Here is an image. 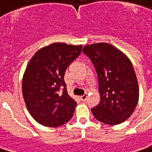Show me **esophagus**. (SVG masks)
I'll return each mask as SVG.
<instances>
[{
	"label": "esophagus",
	"instance_id": "obj_1",
	"mask_svg": "<svg viewBox=\"0 0 152 152\" xmlns=\"http://www.w3.org/2000/svg\"><path fill=\"white\" fill-rule=\"evenodd\" d=\"M86 98H87V93L84 94L83 96H80V99H81V101H83V102H85V101L86 100Z\"/></svg>",
	"mask_w": 152,
	"mask_h": 152
}]
</instances>
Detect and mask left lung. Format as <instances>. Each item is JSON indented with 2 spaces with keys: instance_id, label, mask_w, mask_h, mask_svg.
I'll return each instance as SVG.
<instances>
[{
  "instance_id": "1",
  "label": "left lung",
  "mask_w": 152,
  "mask_h": 152,
  "mask_svg": "<svg viewBox=\"0 0 152 152\" xmlns=\"http://www.w3.org/2000/svg\"><path fill=\"white\" fill-rule=\"evenodd\" d=\"M82 51L97 73L101 102L91 109L95 118L106 125H118L135 111L139 86L132 63L121 50L102 42L84 46Z\"/></svg>"
}]
</instances>
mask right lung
Here are the masks:
<instances>
[{
	"label": "right lung",
	"instance_id": "obj_1",
	"mask_svg": "<svg viewBox=\"0 0 152 152\" xmlns=\"http://www.w3.org/2000/svg\"><path fill=\"white\" fill-rule=\"evenodd\" d=\"M81 48L52 43L37 50L27 64L22 77L24 102L34 120L44 126H61L73 115L77 103L68 95L64 76Z\"/></svg>",
	"mask_w": 152,
	"mask_h": 152
}]
</instances>
